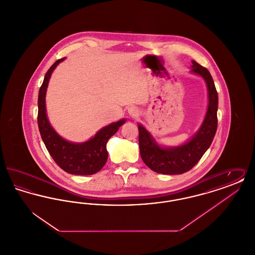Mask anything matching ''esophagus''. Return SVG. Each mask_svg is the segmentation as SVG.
<instances>
[{
  "instance_id": "1",
  "label": "esophagus",
  "mask_w": 255,
  "mask_h": 255,
  "mask_svg": "<svg viewBox=\"0 0 255 255\" xmlns=\"http://www.w3.org/2000/svg\"><path fill=\"white\" fill-rule=\"evenodd\" d=\"M128 114H129L132 118H135V117L138 116V110H137L136 107L132 106V107H130V108L128 109Z\"/></svg>"
}]
</instances>
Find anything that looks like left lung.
Segmentation results:
<instances>
[{
  "instance_id": "left-lung-1",
  "label": "left lung",
  "mask_w": 255,
  "mask_h": 255,
  "mask_svg": "<svg viewBox=\"0 0 255 255\" xmlns=\"http://www.w3.org/2000/svg\"><path fill=\"white\" fill-rule=\"evenodd\" d=\"M190 73L204 78L208 104L200 128L187 141L178 146L160 145L142 124H137L141 158L150 169L159 174L179 175L191 169L209 148L216 133L218 94L212 76L207 69L194 60Z\"/></svg>"
}]
</instances>
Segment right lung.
<instances>
[{"label":"right lung","mask_w":255,"mask_h":255,"mask_svg":"<svg viewBox=\"0 0 255 255\" xmlns=\"http://www.w3.org/2000/svg\"><path fill=\"white\" fill-rule=\"evenodd\" d=\"M65 59L66 57L61 58L49 68L39 90L38 127L49 155L60 168L73 175H93L102 169L105 165L108 158L106 148L107 141L126 122V119L113 122L103 127L93 137L84 142L69 141L57 133L48 119L46 95L51 73Z\"/></svg>","instance_id":"obj_1"}]
</instances>
